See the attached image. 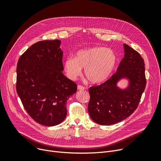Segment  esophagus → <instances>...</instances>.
I'll return each instance as SVG.
<instances>
[{
	"label": "esophagus",
	"mask_w": 161,
	"mask_h": 161,
	"mask_svg": "<svg viewBox=\"0 0 161 161\" xmlns=\"http://www.w3.org/2000/svg\"><path fill=\"white\" fill-rule=\"evenodd\" d=\"M86 87H83L82 86H78V90L79 91H83V90H85Z\"/></svg>",
	"instance_id": "obj_1"
}]
</instances>
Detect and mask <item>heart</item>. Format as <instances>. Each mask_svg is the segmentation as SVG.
Returning <instances> with one entry per match:
<instances>
[{"instance_id": "obj_1", "label": "heart", "mask_w": 161, "mask_h": 161, "mask_svg": "<svg viewBox=\"0 0 161 161\" xmlns=\"http://www.w3.org/2000/svg\"><path fill=\"white\" fill-rule=\"evenodd\" d=\"M117 57L112 49L92 47L80 49L75 57H67L63 63L64 72L70 80H75L85 68L87 79L93 84L106 81L114 72Z\"/></svg>"}]
</instances>
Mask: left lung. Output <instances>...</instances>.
I'll return each mask as SVG.
<instances>
[{
  "mask_svg": "<svg viewBox=\"0 0 161 161\" xmlns=\"http://www.w3.org/2000/svg\"><path fill=\"white\" fill-rule=\"evenodd\" d=\"M125 57L112 77L98 86L89 88L88 112L92 121L102 125L119 123L137 108L145 90L146 79L144 61L140 53L123 44ZM128 80V87L121 89L117 83Z\"/></svg>",
  "mask_w": 161,
  "mask_h": 161,
  "instance_id": "obj_1",
  "label": "left lung"
}]
</instances>
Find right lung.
<instances>
[{"label": "right lung", "instance_id": "1", "mask_svg": "<svg viewBox=\"0 0 161 161\" xmlns=\"http://www.w3.org/2000/svg\"><path fill=\"white\" fill-rule=\"evenodd\" d=\"M58 40H43L28 48L17 65L16 90L25 110L36 122L52 126L67 114L66 103L77 85L63 74Z\"/></svg>", "mask_w": 161, "mask_h": 161}]
</instances>
